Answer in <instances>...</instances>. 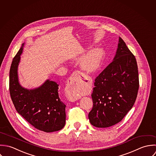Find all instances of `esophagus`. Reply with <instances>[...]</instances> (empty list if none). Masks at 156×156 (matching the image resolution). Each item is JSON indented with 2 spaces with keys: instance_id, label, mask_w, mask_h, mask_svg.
<instances>
[{
  "instance_id": "1",
  "label": "esophagus",
  "mask_w": 156,
  "mask_h": 156,
  "mask_svg": "<svg viewBox=\"0 0 156 156\" xmlns=\"http://www.w3.org/2000/svg\"><path fill=\"white\" fill-rule=\"evenodd\" d=\"M83 78H84V76L82 73V72H81L80 71L74 72L72 74V75L69 77V78L67 81V90L69 91H72L73 90L75 86L76 85V84L80 81V80L83 79ZM78 99V98L70 97L69 101L73 102V101H76Z\"/></svg>"
}]
</instances>
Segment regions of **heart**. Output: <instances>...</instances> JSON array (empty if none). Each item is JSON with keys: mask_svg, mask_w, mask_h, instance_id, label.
Returning a JSON list of instances; mask_svg holds the SVG:
<instances>
[{"mask_svg": "<svg viewBox=\"0 0 156 156\" xmlns=\"http://www.w3.org/2000/svg\"><path fill=\"white\" fill-rule=\"evenodd\" d=\"M104 52L100 48L94 49L85 56L81 62L82 69L87 72L94 73L100 67L103 60ZM80 94L78 92L73 94L74 98H77Z\"/></svg>", "mask_w": 156, "mask_h": 156, "instance_id": "heart-1", "label": "heart"}]
</instances>
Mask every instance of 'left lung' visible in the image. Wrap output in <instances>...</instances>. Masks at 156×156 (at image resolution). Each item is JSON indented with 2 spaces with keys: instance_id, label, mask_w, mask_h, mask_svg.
<instances>
[{
  "instance_id": "1",
  "label": "left lung",
  "mask_w": 156,
  "mask_h": 156,
  "mask_svg": "<svg viewBox=\"0 0 156 156\" xmlns=\"http://www.w3.org/2000/svg\"><path fill=\"white\" fill-rule=\"evenodd\" d=\"M94 86L91 124L106 128L121 121L136 101L139 81L135 57L121 37L113 61L95 78Z\"/></svg>"
}]
</instances>
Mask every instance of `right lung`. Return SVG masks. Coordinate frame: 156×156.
Returning <instances> with one entry per match:
<instances>
[{
	"instance_id": "1",
	"label": "right lung",
	"mask_w": 156,
	"mask_h": 156,
	"mask_svg": "<svg viewBox=\"0 0 156 156\" xmlns=\"http://www.w3.org/2000/svg\"><path fill=\"white\" fill-rule=\"evenodd\" d=\"M20 48L9 70V93L17 112L35 128L46 132L62 129L66 122V105L58 95V84L48 80L38 88L28 90L19 83L17 68L23 51Z\"/></svg>"
}]
</instances>
